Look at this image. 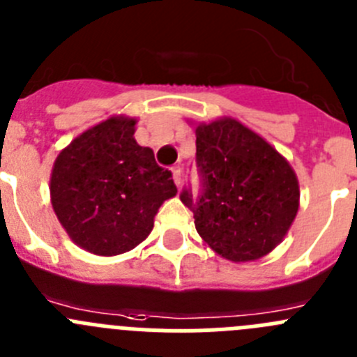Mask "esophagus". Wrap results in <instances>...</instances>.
I'll return each instance as SVG.
<instances>
[{"mask_svg": "<svg viewBox=\"0 0 357 357\" xmlns=\"http://www.w3.org/2000/svg\"><path fill=\"white\" fill-rule=\"evenodd\" d=\"M172 173H173V182L176 184V188H181L182 184V169L181 166H175V168H172Z\"/></svg>", "mask_w": 357, "mask_h": 357, "instance_id": "34e87169", "label": "esophagus"}]
</instances>
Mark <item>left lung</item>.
Here are the masks:
<instances>
[{
	"mask_svg": "<svg viewBox=\"0 0 357 357\" xmlns=\"http://www.w3.org/2000/svg\"><path fill=\"white\" fill-rule=\"evenodd\" d=\"M202 191L181 192L196 231L231 261L258 260L289 231L299 208L292 166L266 139L234 119L196 127Z\"/></svg>",
	"mask_w": 357,
	"mask_h": 357,
	"instance_id": "1",
	"label": "left lung"
}]
</instances>
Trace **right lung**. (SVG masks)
I'll list each match as a JSON object with an SVG mask.
<instances>
[{
	"label": "right lung",
	"instance_id": "add662e5",
	"mask_svg": "<svg viewBox=\"0 0 357 357\" xmlns=\"http://www.w3.org/2000/svg\"><path fill=\"white\" fill-rule=\"evenodd\" d=\"M136 119L111 116L72 139L51 173V204L68 237L113 257L143 243L165 200L176 195L172 172L134 139Z\"/></svg>",
	"mask_w": 357,
	"mask_h": 357
}]
</instances>
